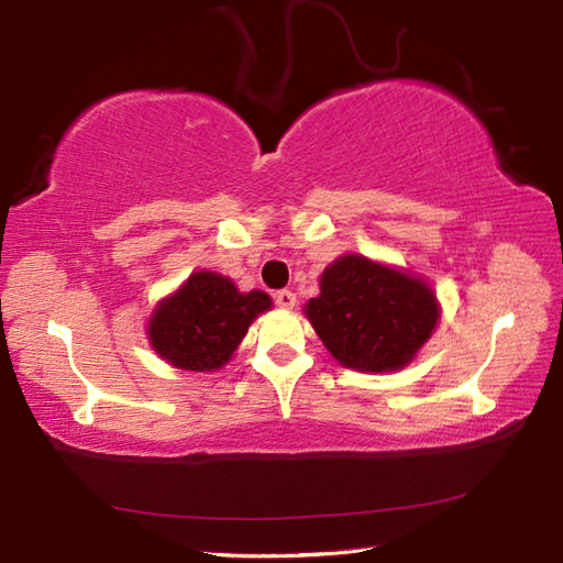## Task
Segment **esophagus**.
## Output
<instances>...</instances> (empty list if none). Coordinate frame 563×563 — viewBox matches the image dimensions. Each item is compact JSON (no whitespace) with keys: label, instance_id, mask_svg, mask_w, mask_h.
<instances>
[{"label":"esophagus","instance_id":"esophagus-1","mask_svg":"<svg viewBox=\"0 0 563 563\" xmlns=\"http://www.w3.org/2000/svg\"><path fill=\"white\" fill-rule=\"evenodd\" d=\"M274 301H277L279 309H294L296 296H294L289 289H282V291L274 294Z\"/></svg>","mask_w":563,"mask_h":563}]
</instances>
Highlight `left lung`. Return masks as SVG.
<instances>
[{
  "instance_id": "1",
  "label": "left lung",
  "mask_w": 563,
  "mask_h": 563,
  "mask_svg": "<svg viewBox=\"0 0 563 563\" xmlns=\"http://www.w3.org/2000/svg\"><path fill=\"white\" fill-rule=\"evenodd\" d=\"M321 294L303 306L338 363L357 373H397L437 331L441 303L427 279L365 254L328 264Z\"/></svg>"
}]
</instances>
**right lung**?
Here are the masks:
<instances>
[{
  "mask_svg": "<svg viewBox=\"0 0 563 563\" xmlns=\"http://www.w3.org/2000/svg\"><path fill=\"white\" fill-rule=\"evenodd\" d=\"M269 309V294L240 291L230 277L200 269L154 306L146 338L172 367L216 373L230 363L254 318Z\"/></svg>",
  "mask_w": 563,
  "mask_h": 563,
  "instance_id": "right-lung-1",
  "label": "right lung"
}]
</instances>
